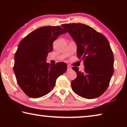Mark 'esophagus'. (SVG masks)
I'll return each instance as SVG.
<instances>
[{"label":"esophagus","instance_id":"esophagus-1","mask_svg":"<svg viewBox=\"0 0 127 127\" xmlns=\"http://www.w3.org/2000/svg\"><path fill=\"white\" fill-rule=\"evenodd\" d=\"M72 69V67L70 66L69 65H68V66H67V70L68 71H69L70 70Z\"/></svg>","mask_w":127,"mask_h":127}]
</instances>
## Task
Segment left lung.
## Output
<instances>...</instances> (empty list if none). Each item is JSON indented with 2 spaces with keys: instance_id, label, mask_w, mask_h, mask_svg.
<instances>
[{
  "instance_id": "8db88e82",
  "label": "left lung",
  "mask_w": 127,
  "mask_h": 127,
  "mask_svg": "<svg viewBox=\"0 0 127 127\" xmlns=\"http://www.w3.org/2000/svg\"><path fill=\"white\" fill-rule=\"evenodd\" d=\"M76 42L77 54L83 60L85 69L73 66L77 78L71 82L72 90L88 99L99 97L107 90L114 73V55L105 36L82 23L62 25Z\"/></svg>"
}]
</instances>
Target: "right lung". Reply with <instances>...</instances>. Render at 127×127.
Here are the masks:
<instances>
[{"instance_id":"1","label":"right lung","mask_w":127,"mask_h":127,"mask_svg":"<svg viewBox=\"0 0 127 127\" xmlns=\"http://www.w3.org/2000/svg\"><path fill=\"white\" fill-rule=\"evenodd\" d=\"M66 31L60 26L38 28L21 41L14 56L13 70L17 82L26 95L31 98L46 95L52 90L56 80L65 73L64 62H46L53 50V42Z\"/></svg>"}]
</instances>
